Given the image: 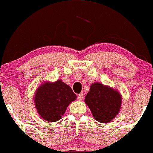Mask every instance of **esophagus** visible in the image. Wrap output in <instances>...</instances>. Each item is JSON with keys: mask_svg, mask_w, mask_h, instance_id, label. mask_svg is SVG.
<instances>
[{"mask_svg": "<svg viewBox=\"0 0 153 153\" xmlns=\"http://www.w3.org/2000/svg\"><path fill=\"white\" fill-rule=\"evenodd\" d=\"M83 98H84V94H79L78 95V100L82 101L83 100Z\"/></svg>", "mask_w": 153, "mask_h": 153, "instance_id": "obj_1", "label": "esophagus"}]
</instances>
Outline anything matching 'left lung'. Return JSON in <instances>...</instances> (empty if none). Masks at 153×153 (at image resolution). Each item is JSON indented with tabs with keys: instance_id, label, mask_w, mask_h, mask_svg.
<instances>
[{
	"instance_id": "8db88e82",
	"label": "left lung",
	"mask_w": 153,
	"mask_h": 153,
	"mask_svg": "<svg viewBox=\"0 0 153 153\" xmlns=\"http://www.w3.org/2000/svg\"><path fill=\"white\" fill-rule=\"evenodd\" d=\"M85 102L97 122L108 123L119 113L122 97L113 88L96 82L91 85Z\"/></svg>"
}]
</instances>
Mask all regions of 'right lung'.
<instances>
[{"mask_svg":"<svg viewBox=\"0 0 153 153\" xmlns=\"http://www.w3.org/2000/svg\"><path fill=\"white\" fill-rule=\"evenodd\" d=\"M76 99L70 86L57 80L53 83L45 82L37 88L34 103L42 119L54 122L61 119L69 104Z\"/></svg>","mask_w":153,"mask_h":153,"instance_id":"1","label":"right lung"}]
</instances>
